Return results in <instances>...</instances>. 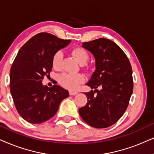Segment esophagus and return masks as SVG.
<instances>
[{"instance_id":"obj_1","label":"esophagus","mask_w":154,"mask_h":154,"mask_svg":"<svg viewBox=\"0 0 154 154\" xmlns=\"http://www.w3.org/2000/svg\"><path fill=\"white\" fill-rule=\"evenodd\" d=\"M78 94V92H77V91H69V94L72 95H72H76V94Z\"/></svg>"}]
</instances>
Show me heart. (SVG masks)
<instances>
[{
	"instance_id": "b5f03b06",
	"label": "heart",
	"mask_w": 154,
	"mask_h": 154,
	"mask_svg": "<svg viewBox=\"0 0 154 154\" xmlns=\"http://www.w3.org/2000/svg\"><path fill=\"white\" fill-rule=\"evenodd\" d=\"M72 54L80 65H84L89 59V54L85 49L76 48L72 50ZM63 53L62 51H57L52 57V66L54 69H58L61 66ZM59 82L66 88L74 90L78 87L79 85L84 82V77L80 74L63 73L58 78Z\"/></svg>"
}]
</instances>
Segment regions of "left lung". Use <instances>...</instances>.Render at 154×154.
<instances>
[{
  "label": "left lung",
  "mask_w": 154,
  "mask_h": 154,
  "mask_svg": "<svg viewBox=\"0 0 154 154\" xmlns=\"http://www.w3.org/2000/svg\"><path fill=\"white\" fill-rule=\"evenodd\" d=\"M82 47L93 54L96 69L86 84L94 90L85 93L87 103L79 109V115L93 127H109L129 105L134 86L131 64L123 50L109 39L83 42Z\"/></svg>",
  "instance_id": "left-lung-1"
}]
</instances>
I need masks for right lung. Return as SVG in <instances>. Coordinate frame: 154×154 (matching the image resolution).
<instances>
[{
  "label": "right lung",
  "mask_w": 154,
  "mask_h": 154,
  "mask_svg": "<svg viewBox=\"0 0 154 154\" xmlns=\"http://www.w3.org/2000/svg\"><path fill=\"white\" fill-rule=\"evenodd\" d=\"M70 42L40 32L17 52L10 72V89L17 112L27 122L41 124L50 119L69 97L68 91L59 85L49 88L42 82L51 71L54 53Z\"/></svg>",
  "instance_id": "1"
}]
</instances>
